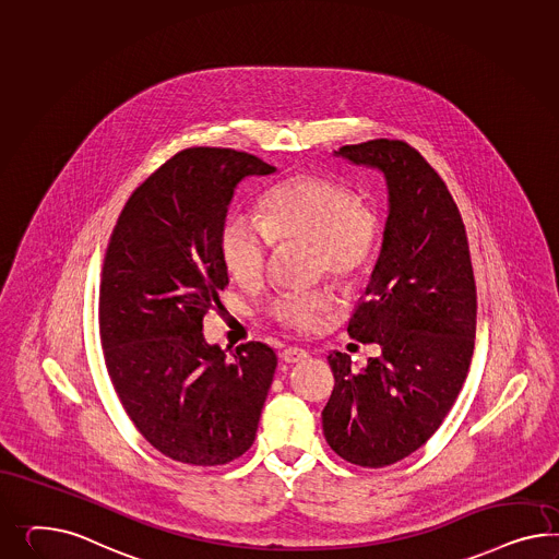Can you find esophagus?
Segmentation results:
<instances>
[{
	"mask_svg": "<svg viewBox=\"0 0 559 559\" xmlns=\"http://www.w3.org/2000/svg\"><path fill=\"white\" fill-rule=\"evenodd\" d=\"M309 354L301 349V347H287L281 352V360L287 364L302 362Z\"/></svg>",
	"mask_w": 559,
	"mask_h": 559,
	"instance_id": "34e87169",
	"label": "esophagus"
}]
</instances>
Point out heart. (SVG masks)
I'll use <instances>...</instances> for the list:
<instances>
[{"label": "heart", "instance_id": "1", "mask_svg": "<svg viewBox=\"0 0 559 559\" xmlns=\"http://www.w3.org/2000/svg\"><path fill=\"white\" fill-rule=\"evenodd\" d=\"M260 210L262 224L231 215L219 231L224 266L240 287L264 283L272 241L313 248L319 271L335 283L354 281L377 254V212L340 182L318 175L288 177L264 195ZM332 309L325 290L283 293L272 299L266 316L285 330L311 332Z\"/></svg>", "mask_w": 559, "mask_h": 559}]
</instances>
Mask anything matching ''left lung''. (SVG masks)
Wrapping results in <instances>:
<instances>
[{"mask_svg": "<svg viewBox=\"0 0 559 559\" xmlns=\"http://www.w3.org/2000/svg\"><path fill=\"white\" fill-rule=\"evenodd\" d=\"M335 156L384 175L389 217L366 301L347 325L380 356L360 372L347 354L328 356L335 384L321 419L340 457L382 468L419 450L462 391L474 354L476 285L462 215L419 152L380 138Z\"/></svg>", "mask_w": 559, "mask_h": 559, "instance_id": "8db88e82", "label": "left lung"}]
</instances>
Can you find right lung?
<instances>
[{
    "instance_id": "add662e5",
    "label": "right lung",
    "mask_w": 559,
    "mask_h": 559,
    "mask_svg": "<svg viewBox=\"0 0 559 559\" xmlns=\"http://www.w3.org/2000/svg\"><path fill=\"white\" fill-rule=\"evenodd\" d=\"M276 168L254 154L187 148L138 187L107 246L99 335L107 374L144 439L189 466L248 452L276 354L262 342L207 344L203 318L222 307L219 231L238 182Z\"/></svg>"
}]
</instances>
